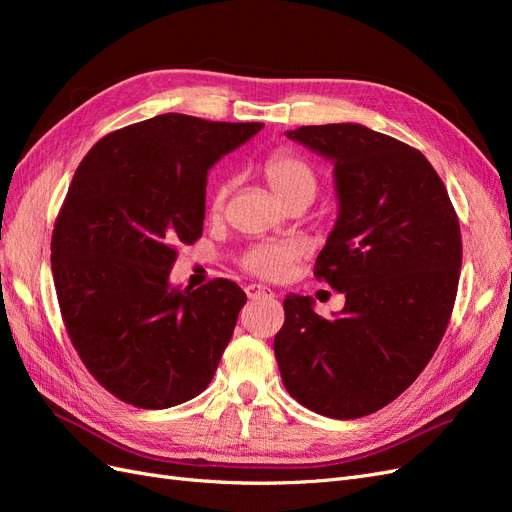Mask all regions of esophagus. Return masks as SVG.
Segmentation results:
<instances>
[{
	"label": "esophagus",
	"instance_id": "1",
	"mask_svg": "<svg viewBox=\"0 0 512 512\" xmlns=\"http://www.w3.org/2000/svg\"><path fill=\"white\" fill-rule=\"evenodd\" d=\"M245 292L250 299H273L275 297V292L271 288L260 286V284H250L245 288Z\"/></svg>",
	"mask_w": 512,
	"mask_h": 512
}]
</instances>
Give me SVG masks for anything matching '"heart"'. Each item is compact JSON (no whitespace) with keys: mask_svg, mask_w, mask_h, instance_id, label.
<instances>
[{"mask_svg":"<svg viewBox=\"0 0 512 512\" xmlns=\"http://www.w3.org/2000/svg\"><path fill=\"white\" fill-rule=\"evenodd\" d=\"M262 175H265L269 188L284 205L294 200H307L312 203L318 190V173L307 160L294 156L290 151H275L262 164ZM232 190V181H220L209 194V211L222 213L226 198ZM301 250L294 243H265L256 245L243 256V269L250 273L265 277V280H277L282 277L294 260L299 258Z\"/></svg>","mask_w":512,"mask_h":512,"instance_id":"heart-1","label":"heart"}]
</instances>
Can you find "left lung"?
Instances as JSON below:
<instances>
[{"label":"left lung","instance_id":"left-lung-1","mask_svg":"<svg viewBox=\"0 0 512 512\" xmlns=\"http://www.w3.org/2000/svg\"><path fill=\"white\" fill-rule=\"evenodd\" d=\"M333 162L339 215L316 280L346 294L337 318L288 294L273 350L286 391L331 418L391 404L438 350L457 297L461 230L421 151L359 123L286 132Z\"/></svg>","mask_w":512,"mask_h":512}]
</instances>
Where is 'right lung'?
<instances>
[{
  "instance_id": "obj_1",
  "label": "right lung",
  "mask_w": 512,
  "mask_h": 512,
  "mask_svg": "<svg viewBox=\"0 0 512 512\" xmlns=\"http://www.w3.org/2000/svg\"><path fill=\"white\" fill-rule=\"evenodd\" d=\"M265 123L166 113L89 149L53 228L51 269L66 331L104 389L164 410L207 389L245 292L230 280L170 288L177 245L203 235L209 168Z\"/></svg>"
}]
</instances>
